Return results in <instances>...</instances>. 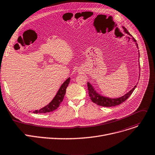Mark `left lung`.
<instances>
[{"mask_svg": "<svg viewBox=\"0 0 155 155\" xmlns=\"http://www.w3.org/2000/svg\"><path fill=\"white\" fill-rule=\"evenodd\" d=\"M123 29H124L125 32L130 35V34L129 33V32H128L127 28L124 27H123ZM133 39L135 42H137L135 38H133ZM137 47H138V44H137ZM87 86H88L89 97H90L91 100L99 106L107 107H115V106H117V105H118L122 104L123 102H124L126 100H127L128 98V97L132 94V93L133 92L134 90H135V89L137 87V85H135L133 87V88L132 90H131L129 92L127 93V94L123 95L121 97L117 98H109L107 97H104L103 96H101L98 94H97L96 91L94 90V88H93V87L91 86V85L89 83V82H88L87 83Z\"/></svg>", "mask_w": 155, "mask_h": 155, "instance_id": "1", "label": "left lung"}]
</instances>
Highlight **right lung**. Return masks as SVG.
Here are the masks:
<instances>
[{
	"label": "right lung",
	"instance_id": "1",
	"mask_svg": "<svg viewBox=\"0 0 155 155\" xmlns=\"http://www.w3.org/2000/svg\"><path fill=\"white\" fill-rule=\"evenodd\" d=\"M70 78H68V79H67V80L64 82V83L61 85V87L60 88L59 90L57 92V95L48 105H47L45 107L41 108L38 110H35V111H34V113H46L50 111H53L54 110H56L60 105L61 102L64 100L65 92H66V88L70 83Z\"/></svg>",
	"mask_w": 155,
	"mask_h": 155
}]
</instances>
